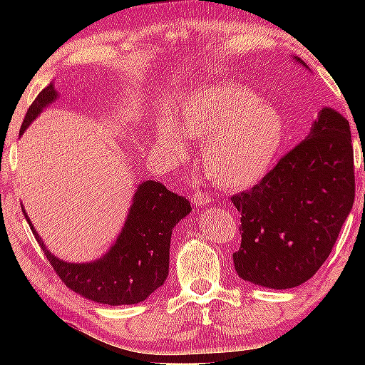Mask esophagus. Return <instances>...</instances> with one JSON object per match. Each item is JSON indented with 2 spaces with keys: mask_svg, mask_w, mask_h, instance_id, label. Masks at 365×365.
Here are the masks:
<instances>
[{
  "mask_svg": "<svg viewBox=\"0 0 365 365\" xmlns=\"http://www.w3.org/2000/svg\"><path fill=\"white\" fill-rule=\"evenodd\" d=\"M191 201L196 204L197 207H202V206H206V204L211 202V194L204 192V191H196L192 194Z\"/></svg>",
  "mask_w": 365,
  "mask_h": 365,
  "instance_id": "obj_1",
  "label": "esophagus"
}]
</instances>
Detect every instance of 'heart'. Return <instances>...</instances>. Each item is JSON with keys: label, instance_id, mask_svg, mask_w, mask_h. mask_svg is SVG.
I'll return each instance as SVG.
<instances>
[{"label": "heart", "instance_id": "obj_1", "mask_svg": "<svg viewBox=\"0 0 365 365\" xmlns=\"http://www.w3.org/2000/svg\"><path fill=\"white\" fill-rule=\"evenodd\" d=\"M187 138L202 143L207 178L222 189L239 191L269 173L286 138V123L272 104L246 88L212 84L187 94L178 108V123L163 118L156 139L169 156L181 161Z\"/></svg>", "mask_w": 365, "mask_h": 365}]
</instances>
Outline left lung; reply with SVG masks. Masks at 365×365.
Segmentation results:
<instances>
[{
    "label": "left lung",
    "mask_w": 365,
    "mask_h": 365,
    "mask_svg": "<svg viewBox=\"0 0 365 365\" xmlns=\"http://www.w3.org/2000/svg\"><path fill=\"white\" fill-rule=\"evenodd\" d=\"M354 196L349 121L324 108L299 146L261 182L231 197L241 212V247L232 254L239 277L269 289L301 286L331 254Z\"/></svg>",
    "instance_id": "left-lung-1"
}]
</instances>
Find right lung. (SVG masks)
I'll list each match as a JSON object with an SVG mask.
<instances>
[{
	"label": "right lung",
	"mask_w": 365,
	"mask_h": 365,
	"mask_svg": "<svg viewBox=\"0 0 365 365\" xmlns=\"http://www.w3.org/2000/svg\"><path fill=\"white\" fill-rule=\"evenodd\" d=\"M56 99L58 91L51 83L29 106L19 134ZM23 212L49 264L71 291L98 304L123 306L143 302L166 281L173 229L191 212V202L153 179L138 184L116 241L91 262H66L54 256L24 209Z\"/></svg>",
	"instance_id": "right-lung-1"
}]
</instances>
